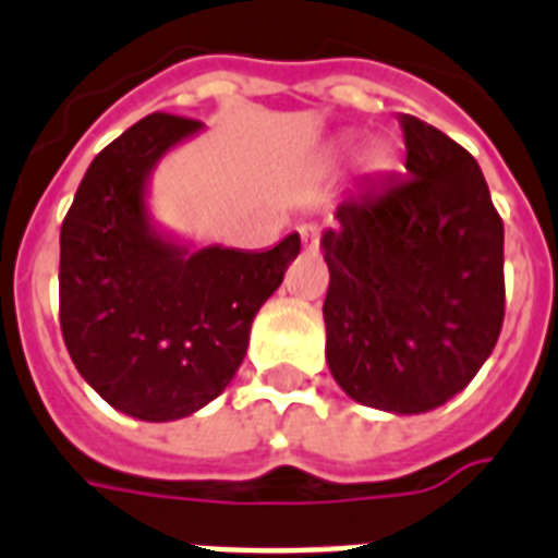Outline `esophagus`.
<instances>
[{
  "mask_svg": "<svg viewBox=\"0 0 558 558\" xmlns=\"http://www.w3.org/2000/svg\"><path fill=\"white\" fill-rule=\"evenodd\" d=\"M319 233H322V228L316 222L302 225V228H299V236H302V247H305V251H316V247H319Z\"/></svg>",
  "mask_w": 558,
  "mask_h": 558,
  "instance_id": "esophagus-1",
  "label": "esophagus"
}]
</instances>
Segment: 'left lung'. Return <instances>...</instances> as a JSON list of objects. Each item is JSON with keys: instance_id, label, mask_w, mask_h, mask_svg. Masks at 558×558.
Masks as SVG:
<instances>
[{"instance_id": "left-lung-1", "label": "left lung", "mask_w": 558, "mask_h": 558, "mask_svg": "<svg viewBox=\"0 0 558 558\" xmlns=\"http://www.w3.org/2000/svg\"><path fill=\"white\" fill-rule=\"evenodd\" d=\"M404 177L367 179L322 233L325 356L353 402L396 416L453 399L505 319V228L462 145L402 113Z\"/></svg>"}]
</instances>
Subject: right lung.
<instances>
[{
  "mask_svg": "<svg viewBox=\"0 0 558 558\" xmlns=\"http://www.w3.org/2000/svg\"><path fill=\"white\" fill-rule=\"evenodd\" d=\"M205 131L150 113L96 156L59 233V322L82 379L117 411L173 422L236 376L253 316L296 259L299 233L270 251L196 247L154 222L150 173Z\"/></svg>",
  "mask_w": 558,
  "mask_h": 558,
  "instance_id": "obj_1",
  "label": "right lung"
}]
</instances>
